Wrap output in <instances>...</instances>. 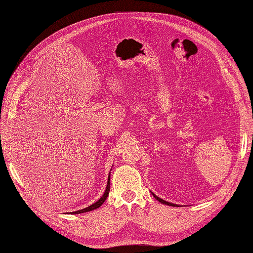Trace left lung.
I'll return each mask as SVG.
<instances>
[{"label":"left lung","instance_id":"left-lung-1","mask_svg":"<svg viewBox=\"0 0 253 253\" xmlns=\"http://www.w3.org/2000/svg\"><path fill=\"white\" fill-rule=\"evenodd\" d=\"M152 193V195L155 197V199L156 200H158L159 202H161L162 204H165V205H169V206H177V204H173V203H170V202H167V201H165V200H163V199H161V198H159L158 196H156L153 192H151Z\"/></svg>","mask_w":253,"mask_h":253}]
</instances>
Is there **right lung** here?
Segmentation results:
<instances>
[{
    "mask_svg": "<svg viewBox=\"0 0 253 253\" xmlns=\"http://www.w3.org/2000/svg\"><path fill=\"white\" fill-rule=\"evenodd\" d=\"M111 170H112V169H111ZM110 181H111V171H110V173H109L108 183H106V189H105V191H104L103 195L101 196V198L99 199V200H97L95 203H93L92 205H90V206H88V207H86V208H83V209H81V210H78V211H74V212H70V214L84 213V212L92 211V210H94V209L99 208V207L103 204V202L106 200V198H108V196H109V193H110V185H111V184H110Z\"/></svg>",
    "mask_w": 253,
    "mask_h": 253,
    "instance_id": "obj_1",
    "label": "right lung"
}]
</instances>
